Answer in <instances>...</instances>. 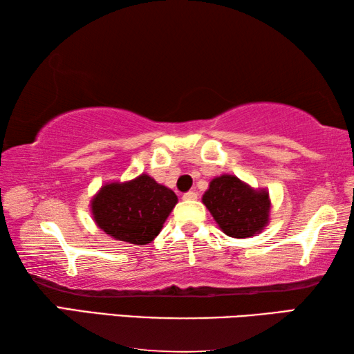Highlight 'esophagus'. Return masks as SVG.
I'll return each instance as SVG.
<instances>
[{
  "instance_id": "1",
  "label": "esophagus",
  "mask_w": 354,
  "mask_h": 354,
  "mask_svg": "<svg viewBox=\"0 0 354 354\" xmlns=\"http://www.w3.org/2000/svg\"><path fill=\"white\" fill-rule=\"evenodd\" d=\"M196 198H198V195H196V192H194V190L185 192V194L183 195V200H185V201H192V200H196Z\"/></svg>"
}]
</instances>
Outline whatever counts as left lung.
<instances>
[{
  "instance_id": "1",
  "label": "left lung",
  "mask_w": 354,
  "mask_h": 354,
  "mask_svg": "<svg viewBox=\"0 0 354 354\" xmlns=\"http://www.w3.org/2000/svg\"><path fill=\"white\" fill-rule=\"evenodd\" d=\"M203 203L230 237H251L268 223V192L251 189L237 176L221 175L212 179Z\"/></svg>"
}]
</instances>
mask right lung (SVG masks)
<instances>
[{
  "label": "right lung",
  "mask_w": 354,
  "mask_h": 354,
  "mask_svg": "<svg viewBox=\"0 0 354 354\" xmlns=\"http://www.w3.org/2000/svg\"><path fill=\"white\" fill-rule=\"evenodd\" d=\"M178 203L175 192L151 176L111 183L92 200L93 220L106 234L134 245H147L159 234Z\"/></svg>",
  "instance_id": "right-lung-1"
}]
</instances>
